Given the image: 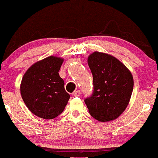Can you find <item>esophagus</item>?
<instances>
[{
    "label": "esophagus",
    "mask_w": 158,
    "mask_h": 158,
    "mask_svg": "<svg viewBox=\"0 0 158 158\" xmlns=\"http://www.w3.org/2000/svg\"><path fill=\"white\" fill-rule=\"evenodd\" d=\"M73 95H74V96L78 97V96H80V95H81V91H80V90H77V91H74V93H73Z\"/></svg>",
    "instance_id": "obj_1"
}]
</instances>
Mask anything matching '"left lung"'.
<instances>
[{
  "mask_svg": "<svg viewBox=\"0 0 158 158\" xmlns=\"http://www.w3.org/2000/svg\"><path fill=\"white\" fill-rule=\"evenodd\" d=\"M93 92L84 99L90 115L99 122L116 119L126 109L134 88L131 72L114 56L98 51L90 54Z\"/></svg>",
  "mask_w": 158,
  "mask_h": 158,
  "instance_id": "1",
  "label": "left lung"
}]
</instances>
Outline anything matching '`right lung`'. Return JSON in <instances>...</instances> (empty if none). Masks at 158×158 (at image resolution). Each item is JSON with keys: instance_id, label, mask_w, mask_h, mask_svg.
<instances>
[{"instance_id": "add662e5", "label": "right lung", "mask_w": 158, "mask_h": 158, "mask_svg": "<svg viewBox=\"0 0 158 158\" xmlns=\"http://www.w3.org/2000/svg\"><path fill=\"white\" fill-rule=\"evenodd\" d=\"M63 60L48 56L28 69L22 80L21 95L28 109L36 116L52 119L64 110L70 98L59 71Z\"/></svg>"}]
</instances>
